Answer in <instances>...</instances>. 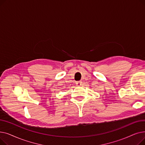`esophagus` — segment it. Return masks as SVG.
I'll use <instances>...</instances> for the list:
<instances>
[{"label":"esophagus","instance_id":"34e87169","mask_svg":"<svg viewBox=\"0 0 145 145\" xmlns=\"http://www.w3.org/2000/svg\"><path fill=\"white\" fill-rule=\"evenodd\" d=\"M82 81H78V82H76V85L78 86H80L82 85Z\"/></svg>","mask_w":145,"mask_h":145}]
</instances>
